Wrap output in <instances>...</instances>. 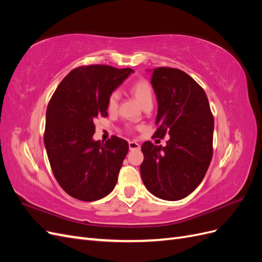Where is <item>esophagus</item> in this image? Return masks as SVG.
Returning <instances> with one entry per match:
<instances>
[{
	"label": "esophagus",
	"instance_id": "34e87169",
	"mask_svg": "<svg viewBox=\"0 0 262 262\" xmlns=\"http://www.w3.org/2000/svg\"><path fill=\"white\" fill-rule=\"evenodd\" d=\"M129 148L130 149H139L140 148V144L136 141H130L129 142Z\"/></svg>",
	"mask_w": 262,
	"mask_h": 262
}]
</instances>
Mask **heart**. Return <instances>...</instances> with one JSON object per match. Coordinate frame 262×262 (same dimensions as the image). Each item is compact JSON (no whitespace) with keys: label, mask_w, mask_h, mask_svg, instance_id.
<instances>
[{"label":"heart","mask_w":262,"mask_h":262,"mask_svg":"<svg viewBox=\"0 0 262 262\" xmlns=\"http://www.w3.org/2000/svg\"><path fill=\"white\" fill-rule=\"evenodd\" d=\"M130 92L137 100L140 102L142 107H144L147 104H152L153 102V89L150 84L146 80H138L133 82ZM119 102V94L118 92H113L109 95L107 100V109L108 112L114 113L118 107Z\"/></svg>","instance_id":"1"}]
</instances>
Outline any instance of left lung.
Wrapping results in <instances>:
<instances>
[{
  "label": "left lung",
  "instance_id": "left-lung-1",
  "mask_svg": "<svg viewBox=\"0 0 262 262\" xmlns=\"http://www.w3.org/2000/svg\"><path fill=\"white\" fill-rule=\"evenodd\" d=\"M157 129L153 138L169 136L166 146L142 144L141 177L150 193L163 200L184 199L201 184L213 155L214 119L207 94L184 71L154 69Z\"/></svg>",
  "mask_w": 262,
  "mask_h": 262
}]
</instances>
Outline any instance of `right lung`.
Instances as JSON below:
<instances>
[{"label":"right lung","instance_id":"obj_1","mask_svg":"<svg viewBox=\"0 0 262 262\" xmlns=\"http://www.w3.org/2000/svg\"><path fill=\"white\" fill-rule=\"evenodd\" d=\"M133 70L92 64L63 78L47 108L45 146L53 175L64 191L81 201H96L113 191L129 150L113 136L94 141L96 118L107 117L109 95Z\"/></svg>","mask_w":262,"mask_h":262}]
</instances>
